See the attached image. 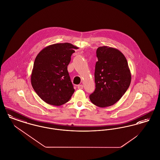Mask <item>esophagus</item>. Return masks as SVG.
Instances as JSON below:
<instances>
[{"mask_svg": "<svg viewBox=\"0 0 160 160\" xmlns=\"http://www.w3.org/2000/svg\"><path fill=\"white\" fill-rule=\"evenodd\" d=\"M77 88L79 89H83V84H79V85L77 86Z\"/></svg>", "mask_w": 160, "mask_h": 160, "instance_id": "obj_1", "label": "esophagus"}]
</instances>
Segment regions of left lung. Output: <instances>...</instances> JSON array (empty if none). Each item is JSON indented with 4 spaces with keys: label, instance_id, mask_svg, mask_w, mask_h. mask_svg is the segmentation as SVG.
I'll return each mask as SVG.
<instances>
[{
    "label": "left lung",
    "instance_id": "obj_1",
    "mask_svg": "<svg viewBox=\"0 0 160 160\" xmlns=\"http://www.w3.org/2000/svg\"><path fill=\"white\" fill-rule=\"evenodd\" d=\"M98 61L95 65V90L89 96L99 107L114 104L129 88L131 74L126 58L117 48L107 46L97 50Z\"/></svg>",
    "mask_w": 160,
    "mask_h": 160
}]
</instances>
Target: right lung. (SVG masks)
I'll return each instance as SVG.
<instances>
[{
    "label": "right lung",
    "mask_w": 160,
    "mask_h": 160,
    "mask_svg": "<svg viewBox=\"0 0 160 160\" xmlns=\"http://www.w3.org/2000/svg\"><path fill=\"white\" fill-rule=\"evenodd\" d=\"M78 48L71 43H58L44 48L37 56L31 74V84L46 103L59 106L71 99L74 89L67 66L74 49Z\"/></svg>",
    "instance_id": "obj_1"
}]
</instances>
